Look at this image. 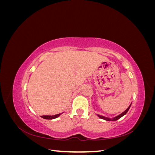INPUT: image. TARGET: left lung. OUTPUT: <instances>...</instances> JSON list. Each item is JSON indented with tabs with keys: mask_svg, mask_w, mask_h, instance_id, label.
Instances as JSON below:
<instances>
[{
	"mask_svg": "<svg viewBox=\"0 0 155 155\" xmlns=\"http://www.w3.org/2000/svg\"><path fill=\"white\" fill-rule=\"evenodd\" d=\"M131 104H132V103H131ZM131 104H130V105L128 107L127 109L125 111H124L123 112H121V114H118V116L113 117V118H109V117H106V116H101V115L97 114L96 115H97L98 117H99L100 118L103 119V120H106V121H116V120H118V119H120V118H121V117L124 116V115H125V114H127V112H128V110H129L130 107V106H131Z\"/></svg>",
	"mask_w": 155,
	"mask_h": 155,
	"instance_id": "1",
	"label": "left lung"
}]
</instances>
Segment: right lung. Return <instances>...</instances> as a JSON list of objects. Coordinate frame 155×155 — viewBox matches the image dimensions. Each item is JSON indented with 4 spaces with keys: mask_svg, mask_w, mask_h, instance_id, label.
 Listing matches in <instances>:
<instances>
[{
    "mask_svg": "<svg viewBox=\"0 0 155 155\" xmlns=\"http://www.w3.org/2000/svg\"><path fill=\"white\" fill-rule=\"evenodd\" d=\"M63 113H59L58 114H55V115H53V116H48V115H45V116H41V118H43L44 119H46V120H53V119H55L56 118H58V117H59L61 114H62Z\"/></svg>",
    "mask_w": 155,
    "mask_h": 155,
    "instance_id": "add662e5",
    "label": "right lung"
}]
</instances>
